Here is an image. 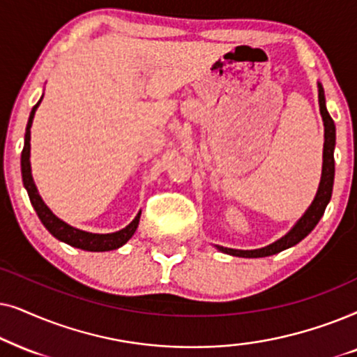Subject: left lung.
Returning a JSON list of instances; mask_svg holds the SVG:
<instances>
[{
	"label": "left lung",
	"instance_id": "left-lung-1",
	"mask_svg": "<svg viewBox=\"0 0 357 357\" xmlns=\"http://www.w3.org/2000/svg\"><path fill=\"white\" fill-rule=\"evenodd\" d=\"M318 102H320V112L323 117V126H325V144H323V168H321V179L320 186H318L317 196L313 199L312 206L307 208V212L303 213L291 231L287 235H284L282 238H279L274 243H271L264 248L259 250H234V248H223V246H217V250H220L222 253L238 256V258H264V256H271L275 253H281V251L291 248V246L297 245L298 241H302L305 236L310 234L313 228L317 227V223L320 222V218L325 212L331 199V191H333V181H335V142H336V129L335 122L331 119L330 114L326 111L325 106V91H323L321 84L318 83Z\"/></svg>",
	"mask_w": 357,
	"mask_h": 357
}]
</instances>
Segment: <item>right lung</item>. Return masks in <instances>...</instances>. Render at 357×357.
<instances>
[{"label": "right lung", "mask_w": 357, "mask_h": 357, "mask_svg": "<svg viewBox=\"0 0 357 357\" xmlns=\"http://www.w3.org/2000/svg\"><path fill=\"white\" fill-rule=\"evenodd\" d=\"M42 101V98H40ZM40 101L32 107L29 121H27L26 127V135H24V149L21 153V171H22V183L26 188L27 194H29L32 207L36 208L37 215H39L40 222L44 223V227L55 236L56 240L63 241V243L75 246V248L84 250V251H111L121 248L122 245H126L127 241L132 238V235L135 234L137 227H139L140 213H137V217L132 220L129 225L122 230L114 231V234H89V231L78 230V228L68 225L63 220H60L59 217L54 215V212L45 206L42 197L37 192V188L34 184L31 174V127H32V119H34L36 109L39 107Z\"/></svg>", "instance_id": "obj_1"}]
</instances>
